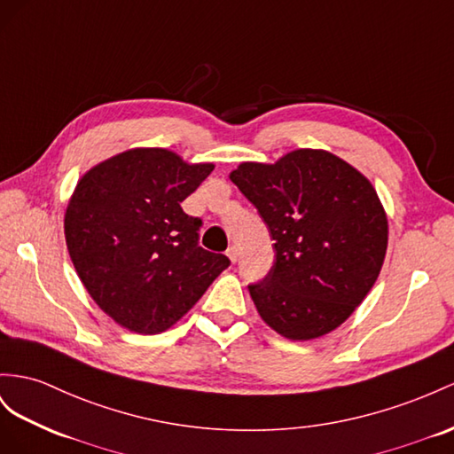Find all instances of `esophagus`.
<instances>
[{"label":"esophagus","instance_id":"obj_1","mask_svg":"<svg viewBox=\"0 0 454 454\" xmlns=\"http://www.w3.org/2000/svg\"><path fill=\"white\" fill-rule=\"evenodd\" d=\"M226 254H228V257H230V261H231V262H236V261L239 259V251H238V247H236V246H231V247H228Z\"/></svg>","mask_w":454,"mask_h":454}]
</instances>
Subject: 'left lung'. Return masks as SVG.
Returning <instances> with one entry per match:
<instances>
[{"mask_svg":"<svg viewBox=\"0 0 454 454\" xmlns=\"http://www.w3.org/2000/svg\"><path fill=\"white\" fill-rule=\"evenodd\" d=\"M274 239V264L249 284L261 318L294 341L343 324L378 280L387 216L372 184L328 151L297 149L276 165L230 174Z\"/></svg>","mask_w":454,"mask_h":454,"instance_id":"8db88e82","label":"left lung"}]
</instances>
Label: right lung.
Segmentation results:
<instances>
[{
    "instance_id": "1",
    "label": "right lung",
    "mask_w": 454,
    "mask_h": 454,
    "mask_svg": "<svg viewBox=\"0 0 454 454\" xmlns=\"http://www.w3.org/2000/svg\"><path fill=\"white\" fill-rule=\"evenodd\" d=\"M167 149H130L78 182L65 215L68 254L99 309L136 333H159L188 312L226 254L200 246L203 220L182 201L213 172Z\"/></svg>"
}]
</instances>
